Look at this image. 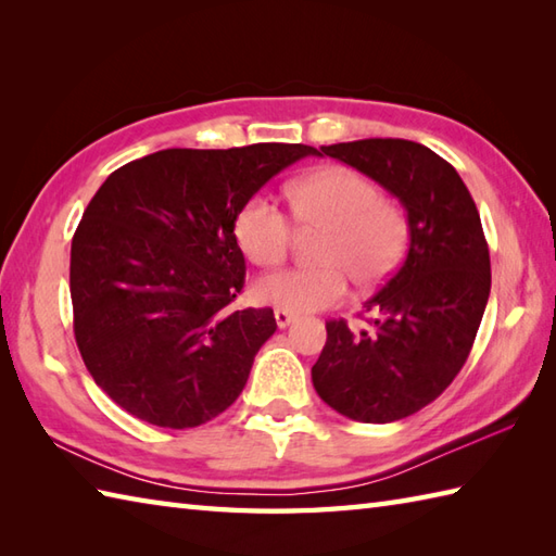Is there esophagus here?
I'll return each instance as SVG.
<instances>
[{"label":"esophagus","instance_id":"esophagus-1","mask_svg":"<svg viewBox=\"0 0 556 556\" xmlns=\"http://www.w3.org/2000/svg\"><path fill=\"white\" fill-rule=\"evenodd\" d=\"M275 320H277V327H279V329H285V327H289L293 320H296V317H293V315L287 313V311H275Z\"/></svg>","mask_w":556,"mask_h":556}]
</instances>
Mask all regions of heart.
<instances>
[{"mask_svg":"<svg viewBox=\"0 0 556 556\" xmlns=\"http://www.w3.org/2000/svg\"><path fill=\"white\" fill-rule=\"evenodd\" d=\"M293 215L305 229L325 231L317 251L323 267H289L260 277L253 299L260 305L313 313L346 296L349 279L370 289L396 269L408 227L394 203H387L368 176L346 167L311 172L291 186ZM236 241L255 265H279L293 241V224L269 195H253L233 224Z\"/></svg>","mask_w":556,"mask_h":556,"instance_id":"b5f03b06","label":"heart"}]
</instances>
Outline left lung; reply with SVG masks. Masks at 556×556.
I'll list each match as a JSON object with an SVG mask.
<instances>
[{
    "label": "left lung",
    "mask_w": 556,
    "mask_h": 556,
    "mask_svg": "<svg viewBox=\"0 0 556 556\" xmlns=\"http://www.w3.org/2000/svg\"><path fill=\"white\" fill-rule=\"evenodd\" d=\"M370 176L406 210L408 253L365 301L372 329L327 323L313 384L327 406L358 422H394L428 406L464 368L490 299V251L478 207L456 169L413 140L323 146Z\"/></svg>",
    "instance_id": "obj_1"
}]
</instances>
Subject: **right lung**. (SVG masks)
I'll use <instances>...</instances> for the list:
<instances>
[{
  "mask_svg": "<svg viewBox=\"0 0 556 556\" xmlns=\"http://www.w3.org/2000/svg\"><path fill=\"white\" fill-rule=\"evenodd\" d=\"M311 146L169 148L124 164L71 241L76 344L92 380L131 416L186 430L217 418L275 334L271 308L231 311L245 260L241 207Z\"/></svg>",
  "mask_w": 556,
  "mask_h": 556,
  "instance_id": "add662e5",
  "label": "right lung"
}]
</instances>
